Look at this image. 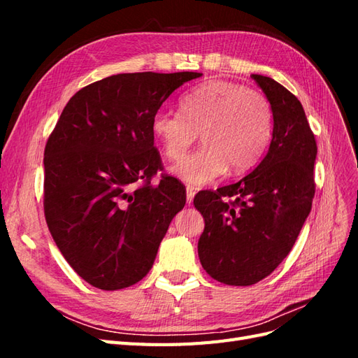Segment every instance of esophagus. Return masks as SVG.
<instances>
[{"mask_svg": "<svg viewBox=\"0 0 358 358\" xmlns=\"http://www.w3.org/2000/svg\"><path fill=\"white\" fill-rule=\"evenodd\" d=\"M194 196H196V191H194L192 187H187V203L191 204L194 200Z\"/></svg>", "mask_w": 358, "mask_h": 358, "instance_id": "obj_1", "label": "esophagus"}]
</instances>
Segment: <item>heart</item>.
<instances>
[{
    "instance_id": "heart-1",
    "label": "heart",
    "mask_w": 358,
    "mask_h": 358,
    "mask_svg": "<svg viewBox=\"0 0 358 358\" xmlns=\"http://www.w3.org/2000/svg\"><path fill=\"white\" fill-rule=\"evenodd\" d=\"M180 110L157 112L152 133L170 161L185 157L200 134L204 146L175 167L191 185H206L229 167L233 173L254 167L272 138V104L262 91L242 83H204L182 96Z\"/></svg>"
}]
</instances>
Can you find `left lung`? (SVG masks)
I'll return each mask as SVG.
<instances>
[{
  "instance_id": "1",
  "label": "left lung",
  "mask_w": 358,
  "mask_h": 358,
  "mask_svg": "<svg viewBox=\"0 0 358 358\" xmlns=\"http://www.w3.org/2000/svg\"><path fill=\"white\" fill-rule=\"evenodd\" d=\"M251 78L273 109L267 154L239 182L194 197L204 218L200 263L210 278L236 287L259 282L284 262L315 196L317 142L301 103L267 76Z\"/></svg>"
}]
</instances>
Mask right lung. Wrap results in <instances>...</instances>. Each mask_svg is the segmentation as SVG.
Returning a JSON list of instances; mask_svg holds the SVG:
<instances>
[{"mask_svg": "<svg viewBox=\"0 0 358 358\" xmlns=\"http://www.w3.org/2000/svg\"><path fill=\"white\" fill-rule=\"evenodd\" d=\"M201 73H124L76 92L45 148L49 231L86 282L113 291L152 267L171 220L187 203L183 183L161 173L152 119L179 86Z\"/></svg>", "mask_w": 358, "mask_h": 358, "instance_id": "right-lung-1", "label": "right lung"}]
</instances>
